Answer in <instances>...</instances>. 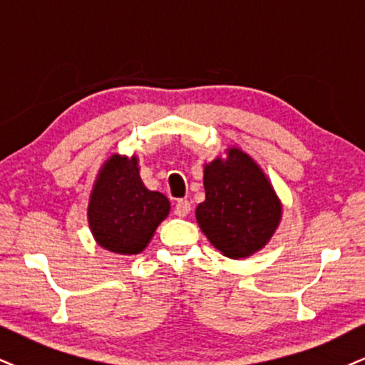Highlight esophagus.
Listing matches in <instances>:
<instances>
[{
    "instance_id": "1",
    "label": "esophagus",
    "mask_w": 365,
    "mask_h": 365,
    "mask_svg": "<svg viewBox=\"0 0 365 365\" xmlns=\"http://www.w3.org/2000/svg\"><path fill=\"white\" fill-rule=\"evenodd\" d=\"M191 211V203L187 200H178L174 203V213L178 215V217H186L187 213Z\"/></svg>"
}]
</instances>
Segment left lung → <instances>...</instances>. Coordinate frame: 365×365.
I'll return each instance as SVG.
<instances>
[{"instance_id": "left-lung-1", "label": "left lung", "mask_w": 365, "mask_h": 365, "mask_svg": "<svg viewBox=\"0 0 365 365\" xmlns=\"http://www.w3.org/2000/svg\"><path fill=\"white\" fill-rule=\"evenodd\" d=\"M205 201L196 222L228 259H247L269 244L282 220V203L254 157L228 147L203 165Z\"/></svg>"}]
</instances>
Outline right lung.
I'll return each mask as SVG.
<instances>
[{"instance_id": "right-lung-1", "label": "right lung", "mask_w": 365, "mask_h": 365, "mask_svg": "<svg viewBox=\"0 0 365 365\" xmlns=\"http://www.w3.org/2000/svg\"><path fill=\"white\" fill-rule=\"evenodd\" d=\"M169 211L168 197L143 184L138 157L115 152L94 179L88 225L94 242L105 250L135 255L148 245Z\"/></svg>"}]
</instances>
